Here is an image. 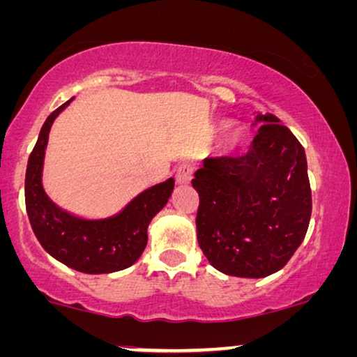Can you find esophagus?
Wrapping results in <instances>:
<instances>
[{
	"label": "esophagus",
	"mask_w": 357,
	"mask_h": 357,
	"mask_svg": "<svg viewBox=\"0 0 357 357\" xmlns=\"http://www.w3.org/2000/svg\"><path fill=\"white\" fill-rule=\"evenodd\" d=\"M192 175H193V165L188 164H182L177 169V175H175V180H177L178 185H187V183H190L192 180Z\"/></svg>",
	"instance_id": "esophagus-1"
}]
</instances>
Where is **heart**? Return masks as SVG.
Returning a JSON list of instances; mask_svg holds the SVG:
<instances>
[{
    "label": "heart",
    "mask_w": 357,
    "mask_h": 357,
    "mask_svg": "<svg viewBox=\"0 0 357 357\" xmlns=\"http://www.w3.org/2000/svg\"><path fill=\"white\" fill-rule=\"evenodd\" d=\"M230 139H231V142H233V134H231V135H230Z\"/></svg>",
    "instance_id": "1"
}]
</instances>
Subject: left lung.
<instances>
[{
	"label": "left lung",
	"instance_id": "obj_1",
	"mask_svg": "<svg viewBox=\"0 0 357 357\" xmlns=\"http://www.w3.org/2000/svg\"><path fill=\"white\" fill-rule=\"evenodd\" d=\"M250 151L208 157L195 172L197 238L210 265L240 278L280 271L305 240L311 187L300 140L273 114H258Z\"/></svg>",
	"mask_w": 357,
	"mask_h": 357
}]
</instances>
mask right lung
Here are the masks:
<instances>
[{
	"label": "right lung",
	"mask_w": 357,
	"mask_h": 357,
	"mask_svg": "<svg viewBox=\"0 0 357 357\" xmlns=\"http://www.w3.org/2000/svg\"><path fill=\"white\" fill-rule=\"evenodd\" d=\"M73 99L57 107L39 132L26 169V210L39 243L66 266L89 275L121 271L134 265L147 246V228L174 192L175 180L157 183L124 206L122 212L102 220L74 217L59 208L41 183L44 151L54 119Z\"/></svg>",
	"instance_id": "add662e5"
}]
</instances>
